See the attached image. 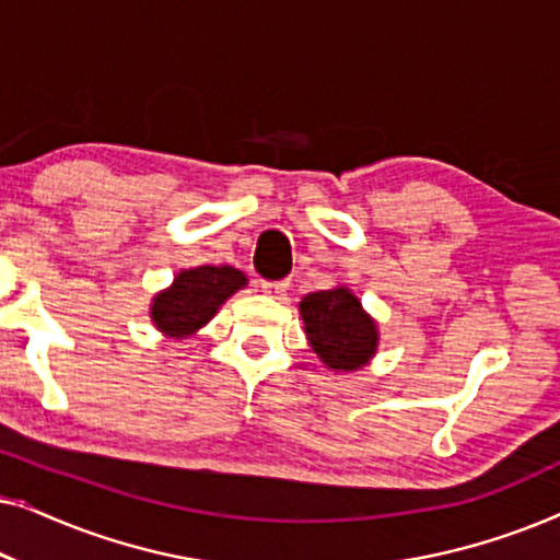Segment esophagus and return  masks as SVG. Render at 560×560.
<instances>
[{
  "label": "esophagus",
  "instance_id": "esophagus-1",
  "mask_svg": "<svg viewBox=\"0 0 560 560\" xmlns=\"http://www.w3.org/2000/svg\"><path fill=\"white\" fill-rule=\"evenodd\" d=\"M288 285H290L288 280H265L262 282V293L275 298V301H280V298L288 293Z\"/></svg>",
  "mask_w": 560,
  "mask_h": 560
}]
</instances>
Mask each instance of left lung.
I'll return each instance as SVG.
<instances>
[{"label":"left lung","instance_id":"obj_1","mask_svg":"<svg viewBox=\"0 0 560 560\" xmlns=\"http://www.w3.org/2000/svg\"><path fill=\"white\" fill-rule=\"evenodd\" d=\"M305 339L331 372H357L377 354L380 328L347 285L308 293L298 305Z\"/></svg>","mask_w":560,"mask_h":560}]
</instances>
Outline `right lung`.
<instances>
[{
	"instance_id": "add662e5",
	"label": "right lung",
	"mask_w": 560,
	"mask_h": 560,
	"mask_svg": "<svg viewBox=\"0 0 560 560\" xmlns=\"http://www.w3.org/2000/svg\"><path fill=\"white\" fill-rule=\"evenodd\" d=\"M242 288H247V275L232 265L180 270L171 285L152 295V326L165 339H190Z\"/></svg>"
}]
</instances>
